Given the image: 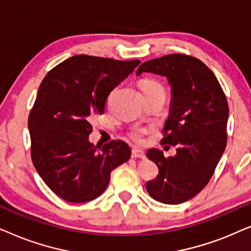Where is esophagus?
<instances>
[{"label":"esophagus","mask_w":251,"mask_h":251,"mask_svg":"<svg viewBox=\"0 0 251 251\" xmlns=\"http://www.w3.org/2000/svg\"><path fill=\"white\" fill-rule=\"evenodd\" d=\"M131 156H132V157H135V159H142V160L146 159L145 153H144L142 150H138V149H132Z\"/></svg>","instance_id":"obj_1"}]
</instances>
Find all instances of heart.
<instances>
[{"label":"heart","mask_w":251,"mask_h":251,"mask_svg":"<svg viewBox=\"0 0 251 251\" xmlns=\"http://www.w3.org/2000/svg\"><path fill=\"white\" fill-rule=\"evenodd\" d=\"M140 90L143 91V94H147V92H153V91H164V89L159 82L153 81V80H143L140 82ZM146 132H147L146 129L135 128L130 131L129 136L133 142L142 143L144 140V136L146 135Z\"/></svg>","instance_id":"obj_1"}]
</instances>
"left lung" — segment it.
<instances>
[{
    "instance_id": "obj_1",
    "label": "left lung",
    "mask_w": 251,
    "mask_h": 251,
    "mask_svg": "<svg viewBox=\"0 0 251 251\" xmlns=\"http://www.w3.org/2000/svg\"><path fill=\"white\" fill-rule=\"evenodd\" d=\"M167 77L171 87L169 116L161 144L177 146L175 156L147 151L159 168L146 190L154 200L179 204L195 197L210 180L226 147L228 105L215 74L197 58L167 54L143 63L136 75Z\"/></svg>"
}]
</instances>
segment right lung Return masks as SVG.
I'll use <instances>...</instances> for the list:
<instances>
[{
    "label": "right lung",
    "instance_id": "1",
    "mask_svg": "<svg viewBox=\"0 0 251 251\" xmlns=\"http://www.w3.org/2000/svg\"><path fill=\"white\" fill-rule=\"evenodd\" d=\"M139 60L77 54L43 78L28 118L33 164L51 191L65 201L83 203L102 194L113 169L131 155L128 144L102 147L89 142L90 120L102 114L113 89Z\"/></svg>",
    "mask_w": 251,
    "mask_h": 251
}]
</instances>
